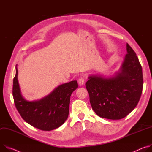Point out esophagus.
I'll return each mask as SVG.
<instances>
[{"label":"esophagus","mask_w":152,"mask_h":152,"mask_svg":"<svg viewBox=\"0 0 152 152\" xmlns=\"http://www.w3.org/2000/svg\"><path fill=\"white\" fill-rule=\"evenodd\" d=\"M78 83L80 85H83L84 83H85V79L83 78H80L78 80Z\"/></svg>","instance_id":"obj_1"}]
</instances>
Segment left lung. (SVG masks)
<instances>
[{
  "mask_svg": "<svg viewBox=\"0 0 152 152\" xmlns=\"http://www.w3.org/2000/svg\"><path fill=\"white\" fill-rule=\"evenodd\" d=\"M126 49L127 54L114 75H90L86 83L92 108L103 118L120 120L126 117L135 108L142 94V67L128 43Z\"/></svg>",
  "mask_w": 152,
  "mask_h": 152,
  "instance_id": "left-lung-1",
  "label": "left lung"
}]
</instances>
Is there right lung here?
<instances>
[{
	"label": "right lung",
	"mask_w": 152,
	"mask_h": 152,
	"mask_svg": "<svg viewBox=\"0 0 152 152\" xmlns=\"http://www.w3.org/2000/svg\"><path fill=\"white\" fill-rule=\"evenodd\" d=\"M15 66L13 79L12 95L14 104L22 118L32 126L50 131L61 126L68 117L70 97L78 88L76 80L62 84L40 99L28 101L22 94Z\"/></svg>",
	"instance_id": "obj_1"
}]
</instances>
